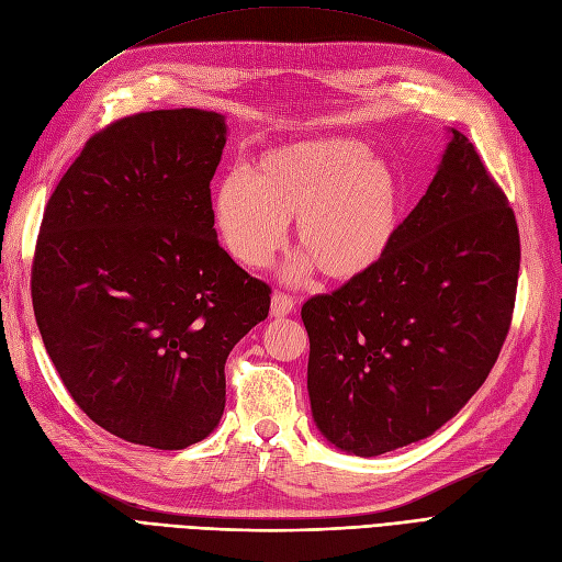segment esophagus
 <instances>
[{"mask_svg":"<svg viewBox=\"0 0 562 562\" xmlns=\"http://www.w3.org/2000/svg\"><path fill=\"white\" fill-rule=\"evenodd\" d=\"M295 312V300L291 295H285L281 291H277L271 295V314L274 316H288Z\"/></svg>","mask_w":562,"mask_h":562,"instance_id":"1","label":"esophagus"}]
</instances>
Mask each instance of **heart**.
I'll return each mask as SVG.
<instances>
[{
  "label": "heart",
  "mask_w": 562,
  "mask_h": 562,
  "mask_svg": "<svg viewBox=\"0 0 562 562\" xmlns=\"http://www.w3.org/2000/svg\"><path fill=\"white\" fill-rule=\"evenodd\" d=\"M213 223L232 258L262 269L285 244L295 217L302 252L291 277L349 283L375 271L394 248L405 190L386 159L361 140L323 135L265 151L250 173L232 171L213 190Z\"/></svg>",
  "instance_id": "b5f03b06"
}]
</instances>
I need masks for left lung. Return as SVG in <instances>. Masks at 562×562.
<instances>
[{"mask_svg":"<svg viewBox=\"0 0 562 562\" xmlns=\"http://www.w3.org/2000/svg\"><path fill=\"white\" fill-rule=\"evenodd\" d=\"M450 133L384 262L302 307L312 417L356 457L443 427L481 389L512 326L516 215L467 135Z\"/></svg>","mask_w":562,"mask_h":562,"instance_id":"obj_1","label":"left lung"}]
</instances>
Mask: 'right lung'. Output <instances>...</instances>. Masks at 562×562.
Masks as SVG:
<instances>
[{
	"instance_id": "1",
	"label": "right lung",
	"mask_w": 562,
	"mask_h": 562,
	"mask_svg": "<svg viewBox=\"0 0 562 562\" xmlns=\"http://www.w3.org/2000/svg\"><path fill=\"white\" fill-rule=\"evenodd\" d=\"M225 116L140 112L83 145L50 194L32 307L63 384L98 427L182 450L225 411V363L271 288L217 244Z\"/></svg>"
}]
</instances>
